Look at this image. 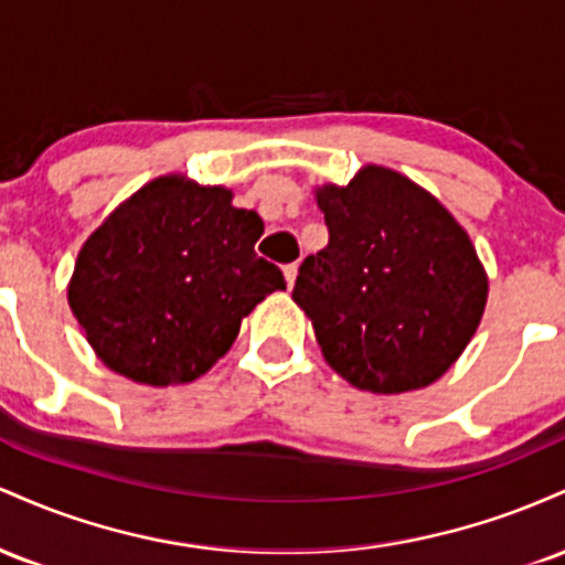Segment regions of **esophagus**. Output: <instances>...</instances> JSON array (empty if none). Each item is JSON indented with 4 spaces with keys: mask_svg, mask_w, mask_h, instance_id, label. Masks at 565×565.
Masks as SVG:
<instances>
[{
    "mask_svg": "<svg viewBox=\"0 0 565 565\" xmlns=\"http://www.w3.org/2000/svg\"><path fill=\"white\" fill-rule=\"evenodd\" d=\"M284 278H287V287H289V289L295 287V281H297V263L284 265Z\"/></svg>",
    "mask_w": 565,
    "mask_h": 565,
    "instance_id": "obj_1",
    "label": "esophagus"
}]
</instances>
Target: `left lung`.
Returning a JSON list of instances; mask_svg holds the SVG:
<instances>
[{"mask_svg":"<svg viewBox=\"0 0 565 565\" xmlns=\"http://www.w3.org/2000/svg\"><path fill=\"white\" fill-rule=\"evenodd\" d=\"M329 244L308 255L295 300L327 364L369 393L444 377L481 323L489 278L468 231L425 188L366 164L316 188Z\"/></svg>","mask_w":565,"mask_h":565,"instance_id":"8db88e82","label":"left lung"}]
</instances>
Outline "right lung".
<instances>
[{"label":"right lung","instance_id":"add662e5","mask_svg":"<svg viewBox=\"0 0 565 565\" xmlns=\"http://www.w3.org/2000/svg\"><path fill=\"white\" fill-rule=\"evenodd\" d=\"M223 185L164 174L132 193L84 242L68 305L97 359L167 387L193 382L228 353L244 316L287 289L257 257V212Z\"/></svg>","mask_w":565,"mask_h":565}]
</instances>
